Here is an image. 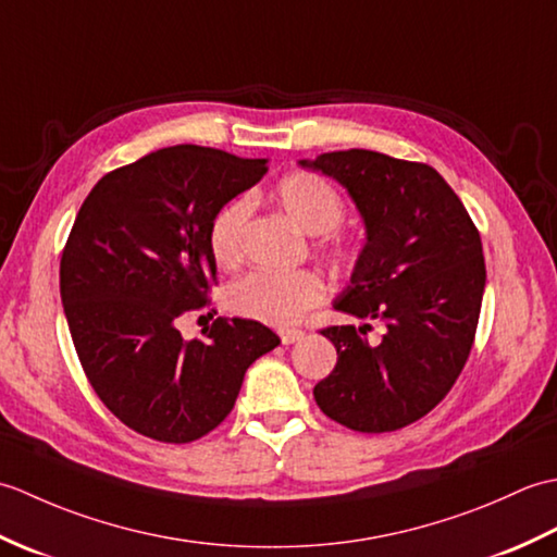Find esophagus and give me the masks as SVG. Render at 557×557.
I'll return each mask as SVG.
<instances>
[{"mask_svg":"<svg viewBox=\"0 0 557 557\" xmlns=\"http://www.w3.org/2000/svg\"><path fill=\"white\" fill-rule=\"evenodd\" d=\"M280 339H282V345H294V342L304 339V330H297V327H292V330H282V333H280Z\"/></svg>","mask_w":557,"mask_h":557,"instance_id":"1","label":"esophagus"}]
</instances>
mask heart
I'll return each mask as SVG.
<instances>
[{"label": "heart", "instance_id": "b5f03b06", "mask_svg": "<svg viewBox=\"0 0 557 557\" xmlns=\"http://www.w3.org/2000/svg\"><path fill=\"white\" fill-rule=\"evenodd\" d=\"M277 203L287 212V218L306 234L321 236L339 227L345 220V203L339 194L325 180L309 172L289 174L277 186ZM248 218V206L244 200L218 210L208 230V246L215 263L232 268L242 260V236ZM339 253V251H333ZM325 297V282L313 270L272 272L253 270L239 277L227 289V306L251 321L287 327L321 304Z\"/></svg>", "mask_w": 557, "mask_h": 557}]
</instances>
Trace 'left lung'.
Masks as SVG:
<instances>
[{
  "mask_svg": "<svg viewBox=\"0 0 557 557\" xmlns=\"http://www.w3.org/2000/svg\"><path fill=\"white\" fill-rule=\"evenodd\" d=\"M347 188L366 244L335 311L381 321L325 327L335 371L313 387L325 417L361 433L397 431L425 417L469 359L486 263L481 236L453 188L429 164L351 148L299 160Z\"/></svg>",
  "mask_w": 557,
  "mask_h": 557,
  "instance_id": "1",
  "label": "left lung"
}]
</instances>
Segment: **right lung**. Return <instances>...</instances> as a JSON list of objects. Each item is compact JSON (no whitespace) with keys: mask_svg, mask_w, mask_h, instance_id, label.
Instances as JSON below:
<instances>
[{"mask_svg":"<svg viewBox=\"0 0 557 557\" xmlns=\"http://www.w3.org/2000/svg\"><path fill=\"white\" fill-rule=\"evenodd\" d=\"M268 160L172 146L104 174L59 265L83 371L116 419L160 443H191L232 411L244 373L280 345L270 327L218 318L184 339L180 318L208 301L218 210L263 180Z\"/></svg>","mask_w":557,"mask_h":557,"instance_id":"1","label":"right lung"}]
</instances>
